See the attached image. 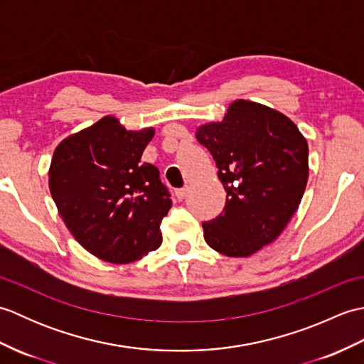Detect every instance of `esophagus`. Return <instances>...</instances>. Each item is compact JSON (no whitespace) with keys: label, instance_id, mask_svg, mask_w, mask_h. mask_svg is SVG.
<instances>
[{"label":"esophagus","instance_id":"esophagus-1","mask_svg":"<svg viewBox=\"0 0 364 364\" xmlns=\"http://www.w3.org/2000/svg\"><path fill=\"white\" fill-rule=\"evenodd\" d=\"M175 194H176V198L180 200V202H181V200H184V198H186V196H188V188L176 189V191H175Z\"/></svg>","mask_w":364,"mask_h":364}]
</instances>
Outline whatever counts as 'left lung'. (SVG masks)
I'll use <instances>...</instances> for the list:
<instances>
[{"label":"left lung","mask_w":364,"mask_h":364,"mask_svg":"<svg viewBox=\"0 0 364 364\" xmlns=\"http://www.w3.org/2000/svg\"><path fill=\"white\" fill-rule=\"evenodd\" d=\"M227 191L222 214L203 222L206 244L244 258L274 242L297 211L308 181V144L291 119L236 100L222 122L197 129Z\"/></svg>","instance_id":"obj_1"}]
</instances>
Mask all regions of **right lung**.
<instances>
[{"instance_id":"add662e5","label":"right lung","mask_w":364,"mask_h":364,"mask_svg":"<svg viewBox=\"0 0 364 364\" xmlns=\"http://www.w3.org/2000/svg\"><path fill=\"white\" fill-rule=\"evenodd\" d=\"M153 136V128L128 131L106 115L54 150L51 197L76 241L100 259L125 264L162 242L172 200L158 167L141 161Z\"/></svg>"}]
</instances>
